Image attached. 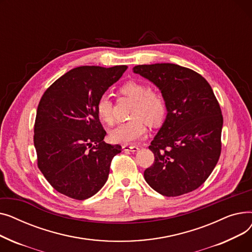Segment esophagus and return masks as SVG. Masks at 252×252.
Wrapping results in <instances>:
<instances>
[{
  "instance_id": "esophagus-1",
  "label": "esophagus",
  "mask_w": 252,
  "mask_h": 252,
  "mask_svg": "<svg viewBox=\"0 0 252 252\" xmlns=\"http://www.w3.org/2000/svg\"><path fill=\"white\" fill-rule=\"evenodd\" d=\"M123 149L126 152H137L139 150V147L137 146H130V145H124Z\"/></svg>"
}]
</instances>
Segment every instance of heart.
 Segmentation results:
<instances>
[{
  "instance_id": "heart-1",
  "label": "heart",
  "mask_w": 252,
  "mask_h": 252,
  "mask_svg": "<svg viewBox=\"0 0 252 252\" xmlns=\"http://www.w3.org/2000/svg\"><path fill=\"white\" fill-rule=\"evenodd\" d=\"M123 96L134 101L130 109V121L118 125L110 130L109 138L116 144H134L145 137L147 125L159 126L165 118L167 107L162 95L151 92L143 83L129 81L119 88ZM96 111L101 121L107 125L113 124L112 101L108 95H102L96 104Z\"/></svg>"
}]
</instances>
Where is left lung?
Returning <instances> with one entry per match:
<instances>
[{
  "label": "left lung",
  "instance_id": "obj_1",
  "mask_svg": "<svg viewBox=\"0 0 252 252\" xmlns=\"http://www.w3.org/2000/svg\"><path fill=\"white\" fill-rule=\"evenodd\" d=\"M133 70L159 89L167 107L149 146L155 159L144 171L145 181L166 197L192 192L220 155L222 115L214 91L202 75L177 64L137 65Z\"/></svg>",
  "mask_w": 252,
  "mask_h": 252
}]
</instances>
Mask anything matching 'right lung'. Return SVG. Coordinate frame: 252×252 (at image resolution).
<instances>
[{
	"label": "right lung",
	"mask_w": 252,
	"mask_h": 252,
	"mask_svg": "<svg viewBox=\"0 0 252 252\" xmlns=\"http://www.w3.org/2000/svg\"><path fill=\"white\" fill-rule=\"evenodd\" d=\"M126 68L81 66L44 93L37 106L33 143L39 170L59 193L84 200L107 181L112 158L122 152V146L103 141L106 131L96 104Z\"/></svg>",
	"instance_id": "add662e5"
}]
</instances>
